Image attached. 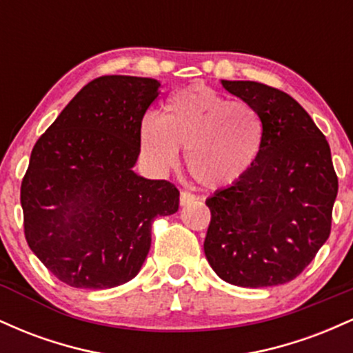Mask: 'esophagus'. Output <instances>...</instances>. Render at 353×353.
Wrapping results in <instances>:
<instances>
[{
    "label": "esophagus",
    "instance_id": "esophagus-1",
    "mask_svg": "<svg viewBox=\"0 0 353 353\" xmlns=\"http://www.w3.org/2000/svg\"><path fill=\"white\" fill-rule=\"evenodd\" d=\"M197 197L194 196V194L188 192V190H181V205H188L190 202L196 201Z\"/></svg>",
    "mask_w": 353,
    "mask_h": 353
}]
</instances>
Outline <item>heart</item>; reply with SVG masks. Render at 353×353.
<instances>
[{"mask_svg":"<svg viewBox=\"0 0 353 353\" xmlns=\"http://www.w3.org/2000/svg\"><path fill=\"white\" fill-rule=\"evenodd\" d=\"M139 143L154 171L176 168L179 149H185L190 176L204 188L221 189L241 181L257 161L264 123L249 103L192 84L169 96L163 117H143Z\"/></svg>","mask_w":353,"mask_h":353,"instance_id":"b5f03b06","label":"heart"}]
</instances>
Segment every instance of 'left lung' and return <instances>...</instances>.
<instances>
[{
    "label": "left lung",
    "instance_id": "8db88e82",
    "mask_svg": "<svg viewBox=\"0 0 353 353\" xmlns=\"http://www.w3.org/2000/svg\"><path fill=\"white\" fill-rule=\"evenodd\" d=\"M221 83L257 109L264 143L241 181L205 201V257L232 285H281L297 277L330 236L339 190L330 145L305 109L283 91L255 81Z\"/></svg>",
    "mask_w": 353,
    "mask_h": 353
}]
</instances>
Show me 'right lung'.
<instances>
[{
	"label": "right lung",
	"mask_w": 353,
	"mask_h": 353,
	"mask_svg": "<svg viewBox=\"0 0 353 353\" xmlns=\"http://www.w3.org/2000/svg\"><path fill=\"white\" fill-rule=\"evenodd\" d=\"M161 83L101 76L61 111L21 182L24 236L36 257L76 289H111L139 274L157 216L179 209L168 181L134 172L139 124Z\"/></svg>",
	"instance_id": "right-lung-1"
}]
</instances>
